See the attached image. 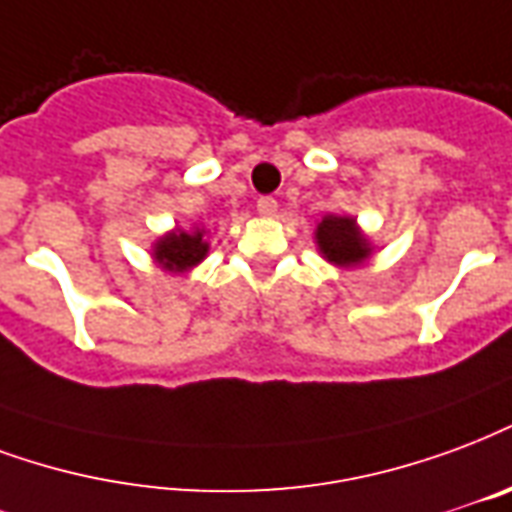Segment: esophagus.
Instances as JSON below:
<instances>
[{
    "mask_svg": "<svg viewBox=\"0 0 512 512\" xmlns=\"http://www.w3.org/2000/svg\"><path fill=\"white\" fill-rule=\"evenodd\" d=\"M276 200L274 198H260L257 200V214H260V217H274L276 214Z\"/></svg>",
    "mask_w": 512,
    "mask_h": 512,
    "instance_id": "esophagus-1",
    "label": "esophagus"
}]
</instances>
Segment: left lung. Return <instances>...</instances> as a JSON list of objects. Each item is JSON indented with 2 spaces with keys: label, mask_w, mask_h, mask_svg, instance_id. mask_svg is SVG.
<instances>
[{
  "label": "left lung",
  "mask_w": 512,
  "mask_h": 512,
  "mask_svg": "<svg viewBox=\"0 0 512 512\" xmlns=\"http://www.w3.org/2000/svg\"><path fill=\"white\" fill-rule=\"evenodd\" d=\"M314 241L320 255L339 268L363 266L372 257V244L352 217L325 214L314 230Z\"/></svg>",
  "instance_id": "8db88e82"
}]
</instances>
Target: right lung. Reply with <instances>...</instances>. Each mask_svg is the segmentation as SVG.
Listing matches in <instances>:
<instances>
[{
    "label": "right lung",
    "instance_id": "obj_1",
    "mask_svg": "<svg viewBox=\"0 0 512 512\" xmlns=\"http://www.w3.org/2000/svg\"><path fill=\"white\" fill-rule=\"evenodd\" d=\"M154 263L170 274H184L189 268H195L208 255L206 230L195 227V230H170L154 244Z\"/></svg>",
    "mask_w": 512,
    "mask_h": 512
}]
</instances>
